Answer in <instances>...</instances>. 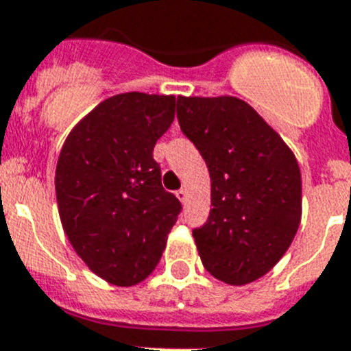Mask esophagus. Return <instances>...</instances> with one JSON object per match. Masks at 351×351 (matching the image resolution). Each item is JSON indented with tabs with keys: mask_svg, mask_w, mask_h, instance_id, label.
Masks as SVG:
<instances>
[{
	"mask_svg": "<svg viewBox=\"0 0 351 351\" xmlns=\"http://www.w3.org/2000/svg\"><path fill=\"white\" fill-rule=\"evenodd\" d=\"M176 197H178L182 203H185V201H187V191H185V189H180V191H176Z\"/></svg>",
	"mask_w": 351,
	"mask_h": 351,
	"instance_id": "1",
	"label": "esophagus"
}]
</instances>
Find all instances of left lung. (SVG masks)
<instances>
[{"label":"left lung","mask_w":351,"mask_h":351,"mask_svg":"<svg viewBox=\"0 0 351 351\" xmlns=\"http://www.w3.org/2000/svg\"><path fill=\"white\" fill-rule=\"evenodd\" d=\"M176 114L210 173L213 208L193 231L203 267L226 285H249L276 267L300 226L297 158L239 97H178Z\"/></svg>","instance_id":"obj_1"}]
</instances>
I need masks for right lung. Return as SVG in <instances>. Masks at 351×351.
<instances>
[{"instance_id": "obj_1", "label": "right lung", "mask_w": 351, "mask_h": 351, "mask_svg": "<svg viewBox=\"0 0 351 351\" xmlns=\"http://www.w3.org/2000/svg\"><path fill=\"white\" fill-rule=\"evenodd\" d=\"M175 95L109 97L70 130L58 157L56 201L70 245L91 272L134 286L154 272L182 205L160 184L157 139Z\"/></svg>"}]
</instances>
